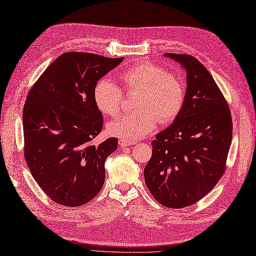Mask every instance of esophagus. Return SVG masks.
Wrapping results in <instances>:
<instances>
[{
  "label": "esophagus",
  "mask_w": 256,
  "mask_h": 256,
  "mask_svg": "<svg viewBox=\"0 0 256 256\" xmlns=\"http://www.w3.org/2000/svg\"><path fill=\"white\" fill-rule=\"evenodd\" d=\"M118 144H120V148H128V146H131V145H134L136 142H130V141H126V140L120 139L118 141Z\"/></svg>",
  "instance_id": "obj_1"
}]
</instances>
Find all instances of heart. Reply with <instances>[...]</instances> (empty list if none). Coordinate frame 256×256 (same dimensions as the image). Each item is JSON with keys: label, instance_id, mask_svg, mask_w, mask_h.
Returning a JSON list of instances; mask_svg holds the SVG:
<instances>
[{"label": "heart", "instance_id": "1", "mask_svg": "<svg viewBox=\"0 0 256 256\" xmlns=\"http://www.w3.org/2000/svg\"><path fill=\"white\" fill-rule=\"evenodd\" d=\"M124 87L138 92L136 112L120 117L108 125V134L126 141L148 136L157 125L174 120L185 99V84L176 73L166 72L152 62H140L120 74ZM122 90L110 78L100 80L94 89V101L99 111L115 117L122 112Z\"/></svg>", "mask_w": 256, "mask_h": 256}]
</instances>
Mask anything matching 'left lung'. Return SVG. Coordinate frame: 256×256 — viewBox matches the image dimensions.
<instances>
[{
    "mask_svg": "<svg viewBox=\"0 0 256 256\" xmlns=\"http://www.w3.org/2000/svg\"><path fill=\"white\" fill-rule=\"evenodd\" d=\"M164 56L184 68L188 86L181 111L152 142L144 178L158 202L181 209L204 197L223 176L232 122L228 104L202 62L190 54Z\"/></svg>",
    "mask_w": 256,
    "mask_h": 256,
    "instance_id": "1",
    "label": "left lung"
}]
</instances>
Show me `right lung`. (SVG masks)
Segmentation results:
<instances>
[{
    "label": "right lung",
    "instance_id": "1",
    "mask_svg": "<svg viewBox=\"0 0 256 256\" xmlns=\"http://www.w3.org/2000/svg\"><path fill=\"white\" fill-rule=\"evenodd\" d=\"M122 60L88 52L62 54L28 94L22 113L26 162L54 202L82 206L104 183V164L117 150V139L92 143L103 124L94 89Z\"/></svg>",
    "mask_w": 256,
    "mask_h": 256
}]
</instances>
